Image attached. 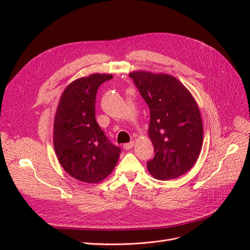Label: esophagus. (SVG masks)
I'll use <instances>...</instances> for the list:
<instances>
[{
  "label": "esophagus",
  "mask_w": 250,
  "mask_h": 250,
  "mask_svg": "<svg viewBox=\"0 0 250 250\" xmlns=\"http://www.w3.org/2000/svg\"><path fill=\"white\" fill-rule=\"evenodd\" d=\"M133 146H134V142H130V143H126V144H124V145H123V148H124L125 150H129V149H131Z\"/></svg>",
  "instance_id": "esophagus-1"
}]
</instances>
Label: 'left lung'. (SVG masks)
<instances>
[{
    "mask_svg": "<svg viewBox=\"0 0 250 250\" xmlns=\"http://www.w3.org/2000/svg\"><path fill=\"white\" fill-rule=\"evenodd\" d=\"M129 76L150 109L149 138L155 154L147 163L148 171L157 179L177 178L200 154L203 128L198 105L171 75L138 71Z\"/></svg>",
    "mask_w": 250,
    "mask_h": 250,
    "instance_id": "left-lung-1",
    "label": "left lung"
}]
</instances>
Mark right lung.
<instances>
[{
  "instance_id": "right-lung-1",
  "label": "right lung",
  "mask_w": 250,
  "mask_h": 250,
  "mask_svg": "<svg viewBox=\"0 0 250 250\" xmlns=\"http://www.w3.org/2000/svg\"><path fill=\"white\" fill-rule=\"evenodd\" d=\"M111 78L112 75L93 74L73 81L63 90L56 110L53 143L58 161L67 174L83 183L106 178L121 153L95 117L98 88Z\"/></svg>"
}]
</instances>
